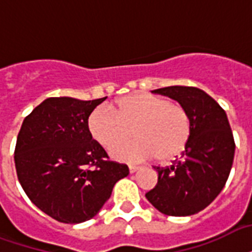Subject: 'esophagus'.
<instances>
[{
	"instance_id": "obj_1",
	"label": "esophagus",
	"mask_w": 252,
	"mask_h": 252,
	"mask_svg": "<svg viewBox=\"0 0 252 252\" xmlns=\"http://www.w3.org/2000/svg\"><path fill=\"white\" fill-rule=\"evenodd\" d=\"M139 169V166H134V165H129V173H134Z\"/></svg>"
}]
</instances>
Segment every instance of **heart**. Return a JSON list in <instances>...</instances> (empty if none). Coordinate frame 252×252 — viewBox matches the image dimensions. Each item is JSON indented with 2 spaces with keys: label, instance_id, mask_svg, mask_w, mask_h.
<instances>
[{
  "label": "heart",
  "instance_id": "b5f03b06",
  "mask_svg": "<svg viewBox=\"0 0 252 252\" xmlns=\"http://www.w3.org/2000/svg\"><path fill=\"white\" fill-rule=\"evenodd\" d=\"M92 139L111 149L130 137V143L113 148V158L129 162L168 161L186 148L191 134V119L184 105L148 92H134L119 99L113 109L97 107L88 116Z\"/></svg>",
  "mask_w": 252,
  "mask_h": 252
}]
</instances>
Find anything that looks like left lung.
Instances as JSON below:
<instances>
[{"mask_svg":"<svg viewBox=\"0 0 252 252\" xmlns=\"http://www.w3.org/2000/svg\"><path fill=\"white\" fill-rule=\"evenodd\" d=\"M152 92L185 107L191 134L173 165L155 166L158 181L145 197L165 216H193L209 206L227 181L235 153L233 132L224 109L199 88L170 86Z\"/></svg>","mask_w":252,"mask_h":252,"instance_id":"obj_1","label":"left lung"}]
</instances>
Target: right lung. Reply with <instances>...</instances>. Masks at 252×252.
I'll list each match as a JSON object with an SVG mask.
<instances>
[{"mask_svg":"<svg viewBox=\"0 0 252 252\" xmlns=\"http://www.w3.org/2000/svg\"><path fill=\"white\" fill-rule=\"evenodd\" d=\"M105 99L49 97L22 123L14 151L18 181L29 199L58 222L94 218L115 184L129 174L88 130L90 113Z\"/></svg>","mask_w":252,"mask_h":252,"instance_id":"add662e5","label":"right lung"}]
</instances>
